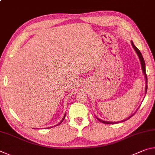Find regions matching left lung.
<instances>
[{"instance_id": "obj_1", "label": "left lung", "mask_w": 155, "mask_h": 155, "mask_svg": "<svg viewBox=\"0 0 155 155\" xmlns=\"http://www.w3.org/2000/svg\"><path fill=\"white\" fill-rule=\"evenodd\" d=\"M131 44H132V46L133 47V48H134V50L135 51L136 53L137 54V55H138V57H139V58H140V60L141 65V68H142V71H143V74H144V77H145L146 83V88H145V89H146V90H145V93L146 94L147 88H148V85H147V75H146V64H145V61H144V59H143V56H142V54H141V52H140V51H139V49L137 48V47H136V46L134 45V44H133V42L132 41H131ZM134 114H133V115H131L129 117H128L127 119H126V120H122V121H120V122H121L126 121V120H127L128 119L130 118V117H132L133 115H134ZM96 118H97V120H98V121L101 122H103V123H104V124H115V123H117V122H107V121H104V120H101V119H99L98 117H96Z\"/></svg>"}]
</instances>
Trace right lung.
Segmentation results:
<instances>
[{
	"label": "right lung",
	"instance_id": "add662e5",
	"mask_svg": "<svg viewBox=\"0 0 155 155\" xmlns=\"http://www.w3.org/2000/svg\"><path fill=\"white\" fill-rule=\"evenodd\" d=\"M65 114L64 115V117H63V119L61 120V122H60L59 123V124H57V125H55V126H54V127H56V126H58V125H59L60 124H61V123L63 122V121H64V118H65Z\"/></svg>",
	"mask_w": 155,
	"mask_h": 155
}]
</instances>
